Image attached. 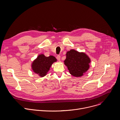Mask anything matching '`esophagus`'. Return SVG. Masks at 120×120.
I'll return each instance as SVG.
<instances>
[{
    "instance_id": "34e87169",
    "label": "esophagus",
    "mask_w": 120,
    "mask_h": 120,
    "mask_svg": "<svg viewBox=\"0 0 120 120\" xmlns=\"http://www.w3.org/2000/svg\"><path fill=\"white\" fill-rule=\"evenodd\" d=\"M60 58H61V56H60L59 55H58V56H56V59H57L58 61H60Z\"/></svg>"
}]
</instances>
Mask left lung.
I'll list each match as a JSON object with an SVG mask.
<instances>
[{
  "label": "left lung",
  "instance_id": "1",
  "mask_svg": "<svg viewBox=\"0 0 120 120\" xmlns=\"http://www.w3.org/2000/svg\"><path fill=\"white\" fill-rule=\"evenodd\" d=\"M90 62V58L85 53L71 49L66 54L64 64L67 67L71 75L81 77L89 69Z\"/></svg>",
  "mask_w": 120,
  "mask_h": 120
}]
</instances>
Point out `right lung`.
I'll return each mask as SVG.
<instances>
[{"mask_svg":"<svg viewBox=\"0 0 120 120\" xmlns=\"http://www.w3.org/2000/svg\"><path fill=\"white\" fill-rule=\"evenodd\" d=\"M56 61V57L53 56L46 57L44 54H40L32 62V69L39 76L44 77L46 75L52 64Z\"/></svg>","mask_w":120,"mask_h":120,"instance_id":"right-lung-1","label":"right lung"}]
</instances>
